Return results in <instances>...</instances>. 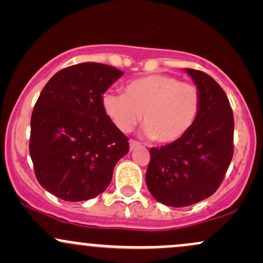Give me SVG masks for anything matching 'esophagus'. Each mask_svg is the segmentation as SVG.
<instances>
[{"label": "esophagus", "mask_w": 263, "mask_h": 263, "mask_svg": "<svg viewBox=\"0 0 263 263\" xmlns=\"http://www.w3.org/2000/svg\"><path fill=\"white\" fill-rule=\"evenodd\" d=\"M137 147H141L140 142H137V141H135V140L129 141V149L134 151V149L137 148Z\"/></svg>", "instance_id": "obj_1"}]
</instances>
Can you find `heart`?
Instances as JSON below:
<instances>
[{
  "mask_svg": "<svg viewBox=\"0 0 263 263\" xmlns=\"http://www.w3.org/2000/svg\"><path fill=\"white\" fill-rule=\"evenodd\" d=\"M201 96L193 84L152 74L129 81L125 95L107 91L102 107L120 131L129 132L142 117L143 132L158 143H173L192 129L200 112Z\"/></svg>",
  "mask_w": 263,
  "mask_h": 263,
  "instance_id": "obj_1",
  "label": "heart"
}]
</instances>
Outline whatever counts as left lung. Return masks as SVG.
<instances>
[{
  "instance_id": "obj_1",
  "label": "left lung",
  "mask_w": 263,
  "mask_h": 263,
  "mask_svg": "<svg viewBox=\"0 0 263 263\" xmlns=\"http://www.w3.org/2000/svg\"><path fill=\"white\" fill-rule=\"evenodd\" d=\"M185 71L201 96L197 122L179 141L152 147L146 173L153 198L173 208L213 195L234 155V114L225 91L210 75L195 69Z\"/></svg>"
}]
</instances>
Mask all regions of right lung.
Wrapping results in <instances>:
<instances>
[{"instance_id":"1","label":"right lung","mask_w":263,"mask_h":263,"mask_svg":"<svg viewBox=\"0 0 263 263\" xmlns=\"http://www.w3.org/2000/svg\"><path fill=\"white\" fill-rule=\"evenodd\" d=\"M122 74L101 63H80L54 74L42 90L31 117L29 153L39 184L55 197H98L128 153V138L102 107V93Z\"/></svg>"}]
</instances>
